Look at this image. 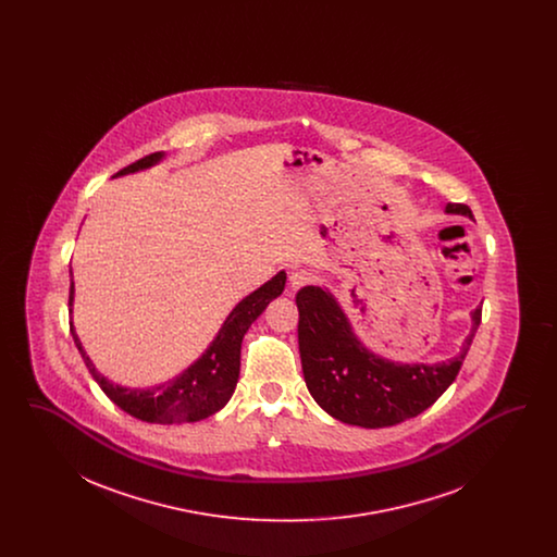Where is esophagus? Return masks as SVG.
<instances>
[{"label":"esophagus","instance_id":"34e87169","mask_svg":"<svg viewBox=\"0 0 557 557\" xmlns=\"http://www.w3.org/2000/svg\"><path fill=\"white\" fill-rule=\"evenodd\" d=\"M313 280H315V275H313L311 271H307V269H298V271H294L290 275V286L294 290H298V288H302V286L311 284Z\"/></svg>","mask_w":557,"mask_h":557}]
</instances>
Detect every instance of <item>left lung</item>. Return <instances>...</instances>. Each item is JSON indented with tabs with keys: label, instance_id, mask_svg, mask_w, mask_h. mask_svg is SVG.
Here are the masks:
<instances>
[{
	"label": "left lung",
	"instance_id": "left-lung-1",
	"mask_svg": "<svg viewBox=\"0 0 557 557\" xmlns=\"http://www.w3.org/2000/svg\"><path fill=\"white\" fill-rule=\"evenodd\" d=\"M447 212L472 216L466 205L449 202ZM296 307L298 350L311 397L332 418L363 428L400 424L425 411L457 377L482 319L478 307L470 336L449 361L407 366L361 345L330 292L305 286L296 294Z\"/></svg>",
	"mask_w": 557,
	"mask_h": 557
}]
</instances>
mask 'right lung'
<instances>
[{"label": "right lung", "mask_w": 557, "mask_h": 557, "mask_svg": "<svg viewBox=\"0 0 557 557\" xmlns=\"http://www.w3.org/2000/svg\"><path fill=\"white\" fill-rule=\"evenodd\" d=\"M164 154L154 152L144 159L135 160L129 166L121 169L116 175H127L157 164ZM286 286V273L280 271L259 290L248 294L238 307L225 319L216 338L212 341L207 352L189 366L182 375L169 380L160 386L141 391V388H123L108 382L100 371L94 368L91 359L85 355L79 338L71 323L73 341L79 348L81 357L94 380L100 384L114 405L127 411L133 418L150 424H187L207 420L216 413L232 398L239 377V348L242 338L248 332L250 323L265 311L267 305L277 298ZM69 307H73V282L69 292Z\"/></svg>", "instance_id": "obj_1"}]
</instances>
